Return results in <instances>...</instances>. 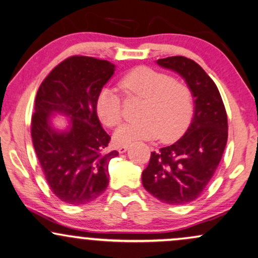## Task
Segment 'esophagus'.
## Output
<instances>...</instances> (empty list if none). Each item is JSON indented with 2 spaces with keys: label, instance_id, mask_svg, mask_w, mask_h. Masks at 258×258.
Instances as JSON below:
<instances>
[{
  "label": "esophagus",
  "instance_id": "obj_1",
  "mask_svg": "<svg viewBox=\"0 0 258 258\" xmlns=\"http://www.w3.org/2000/svg\"><path fill=\"white\" fill-rule=\"evenodd\" d=\"M127 149H128V145H120L118 148V151L120 153H123V152L127 151Z\"/></svg>",
  "mask_w": 258,
  "mask_h": 258
}]
</instances>
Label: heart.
<instances>
[{"label": "heart", "mask_w": 258, "mask_h": 258, "mask_svg": "<svg viewBox=\"0 0 258 258\" xmlns=\"http://www.w3.org/2000/svg\"><path fill=\"white\" fill-rule=\"evenodd\" d=\"M120 88L128 97L143 99L139 120L116 130L114 139L127 145L138 139L159 137L164 142L175 139L190 121L194 100L190 87L170 75L148 67H138L123 75ZM96 114L108 127L121 123L122 97L114 88L105 87L97 94Z\"/></svg>", "instance_id": "heart-1"}]
</instances>
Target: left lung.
<instances>
[{
    "label": "left lung",
    "instance_id": "obj_1",
    "mask_svg": "<svg viewBox=\"0 0 258 258\" xmlns=\"http://www.w3.org/2000/svg\"><path fill=\"white\" fill-rule=\"evenodd\" d=\"M157 64L177 73L190 87L194 116L177 142L151 152L142 182L159 201L183 205L200 197L219 165L227 142V115L216 83L198 63L175 56Z\"/></svg>",
    "mask_w": 258,
    "mask_h": 258
}]
</instances>
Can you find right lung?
Listing matches in <instances>:
<instances>
[{"label":"right lung","instance_id":"add662e5","mask_svg":"<svg viewBox=\"0 0 258 258\" xmlns=\"http://www.w3.org/2000/svg\"><path fill=\"white\" fill-rule=\"evenodd\" d=\"M115 71L108 60L73 56L58 64L42 81L35 96L32 140L45 178L65 204L94 201L108 185L110 137L97 118V94ZM53 113L70 118L67 130L53 128Z\"/></svg>","mask_w":258,"mask_h":258}]
</instances>
